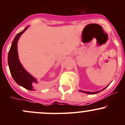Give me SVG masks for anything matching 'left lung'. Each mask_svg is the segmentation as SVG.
<instances>
[{
	"label": "left lung",
	"instance_id": "left-lung-1",
	"mask_svg": "<svg viewBox=\"0 0 125 125\" xmlns=\"http://www.w3.org/2000/svg\"><path fill=\"white\" fill-rule=\"evenodd\" d=\"M109 84H110V83H109ZM109 85H108V86H106L105 88H103V89H102V90L98 91H95V92H89V91H82V90H79V91H80V92H82V93H85V94H97V93H100V92H101L102 91L104 90V89H106V88L107 87H108V86H109Z\"/></svg>",
	"mask_w": 125,
	"mask_h": 125
}]
</instances>
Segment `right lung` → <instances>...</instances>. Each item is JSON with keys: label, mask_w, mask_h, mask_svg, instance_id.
I'll return each mask as SVG.
<instances>
[{"label": "right lung", "mask_w": 125, "mask_h": 125, "mask_svg": "<svg viewBox=\"0 0 125 125\" xmlns=\"http://www.w3.org/2000/svg\"><path fill=\"white\" fill-rule=\"evenodd\" d=\"M26 26L22 31L17 34L12 41L8 52V63L10 73L14 81L20 86L28 90L33 91L42 87L36 78L27 72L23 67L19 59L17 52V42L21 35L28 29Z\"/></svg>", "instance_id": "1"}]
</instances>
